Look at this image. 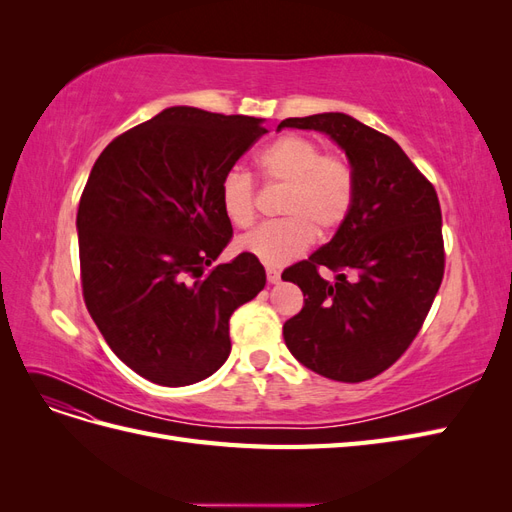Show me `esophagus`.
<instances>
[{"mask_svg":"<svg viewBox=\"0 0 512 512\" xmlns=\"http://www.w3.org/2000/svg\"><path fill=\"white\" fill-rule=\"evenodd\" d=\"M267 280H269V284L280 282V271H277L275 267H267Z\"/></svg>","mask_w":512,"mask_h":512,"instance_id":"34e87169","label":"esophagus"}]
</instances>
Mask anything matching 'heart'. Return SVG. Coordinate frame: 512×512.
Wrapping results in <instances>:
<instances>
[{"label":"heart","mask_w":512,"mask_h":512,"mask_svg":"<svg viewBox=\"0 0 512 512\" xmlns=\"http://www.w3.org/2000/svg\"><path fill=\"white\" fill-rule=\"evenodd\" d=\"M265 181L286 183L280 213L286 218L262 224L239 239V250L269 267H280L303 254L316 232L329 235L348 218L354 203V175L350 164L299 134L275 138L256 158ZM220 203L226 218L252 226L256 218V188L252 177L230 168L220 181Z\"/></svg>","instance_id":"obj_1"}]
</instances>
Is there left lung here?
Masks as SVG:
<instances>
[{"mask_svg":"<svg viewBox=\"0 0 512 512\" xmlns=\"http://www.w3.org/2000/svg\"><path fill=\"white\" fill-rule=\"evenodd\" d=\"M282 128L329 134L354 175V203L335 237L282 273L305 297L284 324V342L324 378H376L414 342L442 284L436 188L391 136L350 115L290 117ZM324 266L338 273L335 283L319 277Z\"/></svg>","mask_w":512,"mask_h":512,"instance_id":"1","label":"left lung"}]
</instances>
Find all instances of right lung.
I'll use <instances>...</instances> for the list:
<instances>
[{"label":"right lung","mask_w":512,"mask_h":512,"mask_svg":"<svg viewBox=\"0 0 512 512\" xmlns=\"http://www.w3.org/2000/svg\"><path fill=\"white\" fill-rule=\"evenodd\" d=\"M262 121L173 106L91 168L76 213L83 299L106 344L151 382L218 371L232 312L265 288L252 254L208 269L232 239L220 181L267 132Z\"/></svg>","instance_id":"1"}]
</instances>
